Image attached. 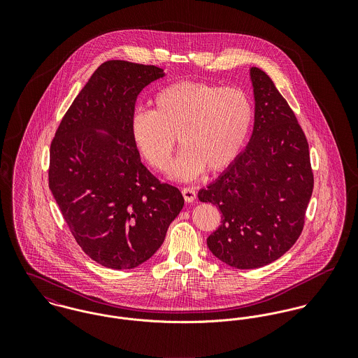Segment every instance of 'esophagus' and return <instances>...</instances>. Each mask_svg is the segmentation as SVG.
Returning <instances> with one entry per match:
<instances>
[{
	"instance_id": "34e87169",
	"label": "esophagus",
	"mask_w": 358,
	"mask_h": 358,
	"mask_svg": "<svg viewBox=\"0 0 358 358\" xmlns=\"http://www.w3.org/2000/svg\"><path fill=\"white\" fill-rule=\"evenodd\" d=\"M182 194L186 203H193L196 199V190L193 187H183Z\"/></svg>"
}]
</instances>
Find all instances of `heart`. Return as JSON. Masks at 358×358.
<instances>
[{"label":"heart","mask_w":358,"mask_h":358,"mask_svg":"<svg viewBox=\"0 0 358 358\" xmlns=\"http://www.w3.org/2000/svg\"><path fill=\"white\" fill-rule=\"evenodd\" d=\"M252 121L254 104L243 88L180 81L154 95L153 111H134L129 132L139 153L157 171L169 166L178 136L183 150L171 175L189 180L204 169L227 168L243 150Z\"/></svg>","instance_id":"heart-1"}]
</instances>
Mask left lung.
Masks as SVG:
<instances>
[{
  "instance_id": "left-lung-1",
  "label": "left lung",
  "mask_w": 358,
  "mask_h": 358,
  "mask_svg": "<svg viewBox=\"0 0 358 358\" xmlns=\"http://www.w3.org/2000/svg\"><path fill=\"white\" fill-rule=\"evenodd\" d=\"M255 124L247 149L206 189L203 203L222 213L206 238L209 251L237 268H257L284 255L299 238L313 193L305 132L295 113L260 69H251Z\"/></svg>"
}]
</instances>
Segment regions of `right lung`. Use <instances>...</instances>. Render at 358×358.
Here are the masks:
<instances>
[{
	"label": "right lung",
	"mask_w": 358,
	"mask_h": 358,
	"mask_svg": "<svg viewBox=\"0 0 358 358\" xmlns=\"http://www.w3.org/2000/svg\"><path fill=\"white\" fill-rule=\"evenodd\" d=\"M161 77L164 70L152 64L104 62L52 139V194L77 244L107 268H134L150 259L185 204L179 189L142 164L129 132L138 95Z\"/></svg>",
	"instance_id": "1"
}]
</instances>
